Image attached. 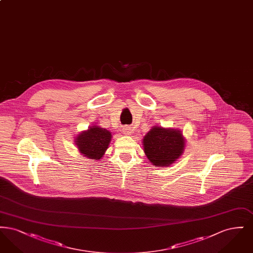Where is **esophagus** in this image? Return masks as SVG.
Returning <instances> with one entry per match:
<instances>
[{
  "mask_svg": "<svg viewBox=\"0 0 253 253\" xmlns=\"http://www.w3.org/2000/svg\"><path fill=\"white\" fill-rule=\"evenodd\" d=\"M122 132H123V133H125L126 135H130L132 132V128L130 126H124L122 128Z\"/></svg>",
  "mask_w": 253,
  "mask_h": 253,
  "instance_id": "1",
  "label": "esophagus"
}]
</instances>
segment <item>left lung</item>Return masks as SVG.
Wrapping results in <instances>:
<instances>
[{
  "label": "left lung",
  "instance_id": "obj_1",
  "mask_svg": "<svg viewBox=\"0 0 253 253\" xmlns=\"http://www.w3.org/2000/svg\"><path fill=\"white\" fill-rule=\"evenodd\" d=\"M185 139L178 129L154 126L143 138V150L150 162L157 167H169L180 157Z\"/></svg>",
  "mask_w": 253,
  "mask_h": 253
}]
</instances>
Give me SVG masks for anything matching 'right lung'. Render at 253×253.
I'll list each match as a JSON object with an SVG mask.
<instances>
[{"mask_svg":"<svg viewBox=\"0 0 253 253\" xmlns=\"http://www.w3.org/2000/svg\"><path fill=\"white\" fill-rule=\"evenodd\" d=\"M112 139L111 132L98 126H91L77 137L75 143L83 156L98 160L104 156Z\"/></svg>","mask_w":253,"mask_h":253,"instance_id":"add662e5","label":"right lung"}]
</instances>
